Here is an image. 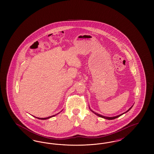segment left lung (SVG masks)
Here are the masks:
<instances>
[{"label": "left lung", "mask_w": 154, "mask_h": 154, "mask_svg": "<svg viewBox=\"0 0 154 154\" xmlns=\"http://www.w3.org/2000/svg\"><path fill=\"white\" fill-rule=\"evenodd\" d=\"M133 106H132V107H131L128 110H127L126 111H125V112L124 113H122V114H119V115H118V116H115V117H106V116H102V115H100V114H98V113H96L94 111H93V110H92V109L89 107V110H91L93 113H94L95 114H96V116H97L98 117H99L103 118H104V119H109V120H111V119H116V118H117L119 117H120V116H121L122 115H123V114H124L125 113H126L127 112H128L129 110H131V109L132 108V107H133Z\"/></svg>", "instance_id": "obj_1"}]
</instances>
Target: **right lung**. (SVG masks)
I'll return each mask as SVG.
<instances>
[{"label":"right lung","mask_w":154,"mask_h":154,"mask_svg":"<svg viewBox=\"0 0 154 154\" xmlns=\"http://www.w3.org/2000/svg\"><path fill=\"white\" fill-rule=\"evenodd\" d=\"M62 110L61 111H62ZM60 111V112H61ZM59 113H57V114H55V115H53V116H50V117H48L47 118H38L36 117H35V116H33V117H35V118H36L37 119H42V120H44V119H49V118H50L53 117H54V116H56L57 114H58Z\"/></svg>","instance_id":"obj_1"}]
</instances>
